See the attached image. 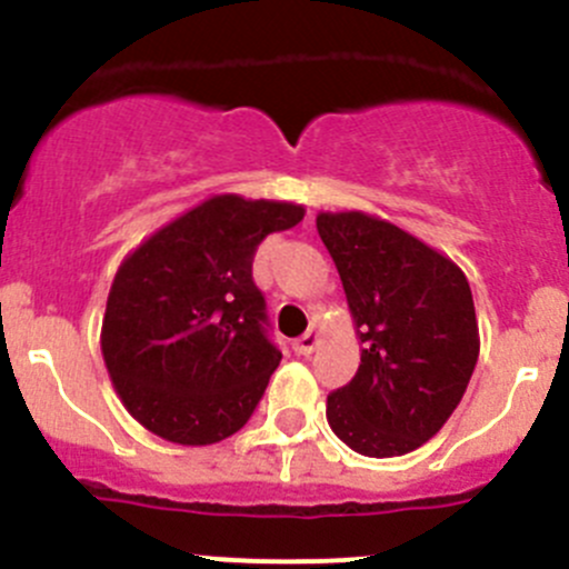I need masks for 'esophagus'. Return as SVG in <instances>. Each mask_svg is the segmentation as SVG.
I'll return each instance as SVG.
<instances>
[{
  "label": "esophagus",
  "mask_w": 569,
  "mask_h": 569,
  "mask_svg": "<svg viewBox=\"0 0 569 569\" xmlns=\"http://www.w3.org/2000/svg\"><path fill=\"white\" fill-rule=\"evenodd\" d=\"M317 343H319V332L311 327V330H306L295 343H291V349H295L297 355H311L313 349H317Z\"/></svg>",
  "instance_id": "esophagus-1"
}]
</instances>
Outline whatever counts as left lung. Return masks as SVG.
<instances>
[{
	"instance_id": "left-lung-1",
	"label": "left lung",
	"mask_w": 569,
	"mask_h": 569,
	"mask_svg": "<svg viewBox=\"0 0 569 569\" xmlns=\"http://www.w3.org/2000/svg\"><path fill=\"white\" fill-rule=\"evenodd\" d=\"M360 338L352 382L327 396V423L363 457H401L443 429L476 358L468 278L449 256L366 211H319Z\"/></svg>"
}]
</instances>
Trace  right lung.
Here are the masks:
<instances>
[{"label": "right lung", "instance_id": "obj_1", "mask_svg": "<svg viewBox=\"0 0 569 569\" xmlns=\"http://www.w3.org/2000/svg\"><path fill=\"white\" fill-rule=\"evenodd\" d=\"M302 217L289 200L211 194L120 261L101 355L114 393L148 432L211 446L248 423L280 363L263 336L252 256Z\"/></svg>", "mask_w": 569, "mask_h": 569}]
</instances>
